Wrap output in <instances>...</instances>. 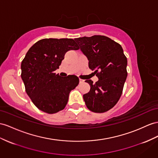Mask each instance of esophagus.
Returning <instances> with one entry per match:
<instances>
[{
	"label": "esophagus",
	"mask_w": 158,
	"mask_h": 158,
	"mask_svg": "<svg viewBox=\"0 0 158 158\" xmlns=\"http://www.w3.org/2000/svg\"><path fill=\"white\" fill-rule=\"evenodd\" d=\"M83 82H84V80L79 79V83H83Z\"/></svg>",
	"instance_id": "esophagus-1"
}]
</instances>
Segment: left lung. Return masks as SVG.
<instances>
[{
    "label": "left lung",
    "mask_w": 158,
    "mask_h": 158,
    "mask_svg": "<svg viewBox=\"0 0 158 158\" xmlns=\"http://www.w3.org/2000/svg\"><path fill=\"white\" fill-rule=\"evenodd\" d=\"M80 50L89 60V67L95 70L99 80L85 82L90 91L83 95L87 107L95 113H103L114 107L122 94L126 80L127 60L122 47L106 36L75 39Z\"/></svg>",
    "instance_id": "8db88e82"
}]
</instances>
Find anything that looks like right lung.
Masks as SVG:
<instances>
[{
    "label": "right lung",
    "instance_id": "right-lung-1",
    "mask_svg": "<svg viewBox=\"0 0 158 158\" xmlns=\"http://www.w3.org/2000/svg\"><path fill=\"white\" fill-rule=\"evenodd\" d=\"M79 48L72 39H44L27 52L21 63V78L27 95L40 110L52 114L65 107L79 80L76 75L63 77L54 71L67 51Z\"/></svg>",
    "mask_w": 158,
    "mask_h": 158
}]
</instances>
